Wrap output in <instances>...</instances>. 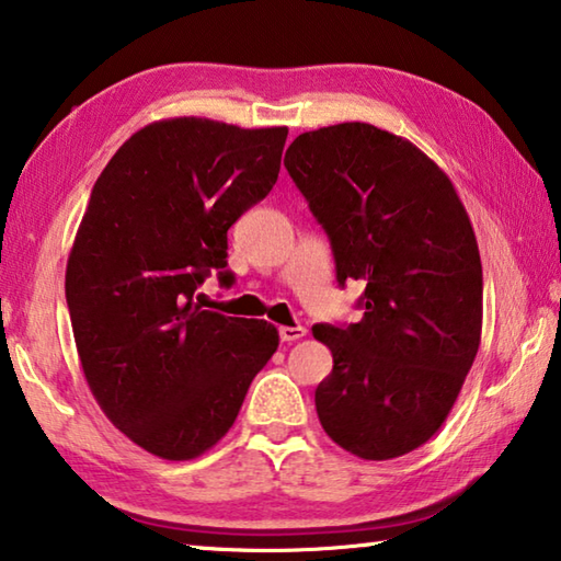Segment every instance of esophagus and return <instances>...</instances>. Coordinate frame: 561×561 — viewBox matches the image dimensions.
<instances>
[{
    "mask_svg": "<svg viewBox=\"0 0 561 561\" xmlns=\"http://www.w3.org/2000/svg\"><path fill=\"white\" fill-rule=\"evenodd\" d=\"M307 336V329L304 327H279V339L284 344H291V341H299Z\"/></svg>",
    "mask_w": 561,
    "mask_h": 561,
    "instance_id": "34e87169",
    "label": "esophagus"
}]
</instances>
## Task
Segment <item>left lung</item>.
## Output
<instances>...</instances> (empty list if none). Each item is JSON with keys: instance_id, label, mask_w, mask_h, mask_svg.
Returning a JSON list of instances; mask_svg holds the SVG:
<instances>
[{"instance_id": "left-lung-1", "label": "left lung", "mask_w": 561, "mask_h": 561, "mask_svg": "<svg viewBox=\"0 0 561 561\" xmlns=\"http://www.w3.org/2000/svg\"><path fill=\"white\" fill-rule=\"evenodd\" d=\"M284 168L329 234L341 287H366L360 321L311 329L334 356L314 393L321 428L356 458H401L438 433L478 356L470 217L421 148L371 123L301 133Z\"/></svg>"}]
</instances>
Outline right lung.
Masks as SVG:
<instances>
[{"label": "right lung", "mask_w": 561, "mask_h": 561, "mask_svg": "<svg viewBox=\"0 0 561 561\" xmlns=\"http://www.w3.org/2000/svg\"><path fill=\"white\" fill-rule=\"evenodd\" d=\"M287 133L156 121L91 190L66 264L76 351L108 421L163 460H193L222 440L279 346L277 327L193 297L227 267V230L277 183Z\"/></svg>", "instance_id": "obj_1"}]
</instances>
